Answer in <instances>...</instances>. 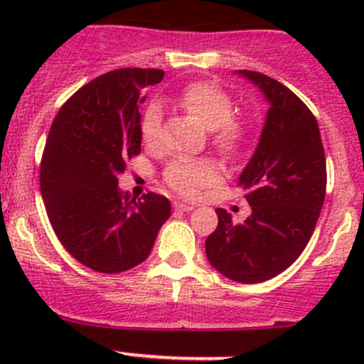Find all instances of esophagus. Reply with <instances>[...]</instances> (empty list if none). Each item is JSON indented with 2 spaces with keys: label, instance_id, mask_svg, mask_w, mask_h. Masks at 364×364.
<instances>
[{
  "label": "esophagus",
  "instance_id": "34e87169",
  "mask_svg": "<svg viewBox=\"0 0 364 364\" xmlns=\"http://www.w3.org/2000/svg\"><path fill=\"white\" fill-rule=\"evenodd\" d=\"M196 208V205H192V204H186V203H174V209L176 211H192V209Z\"/></svg>",
  "mask_w": 364,
  "mask_h": 364
}]
</instances>
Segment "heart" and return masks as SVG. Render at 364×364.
<instances>
[{
	"instance_id": "obj_1",
	"label": "heart",
	"mask_w": 364,
	"mask_h": 364,
	"mask_svg": "<svg viewBox=\"0 0 364 364\" xmlns=\"http://www.w3.org/2000/svg\"><path fill=\"white\" fill-rule=\"evenodd\" d=\"M176 105L190 116L197 117L208 130L213 142L222 151L230 153L241 144L245 127L230 119L234 104L227 93L209 82H193L183 87L176 97ZM161 112L159 105H149L141 121L142 141L148 146L160 142ZM218 179V167L205 159H178L165 168V181L183 196H196L200 188Z\"/></svg>"
}]
</instances>
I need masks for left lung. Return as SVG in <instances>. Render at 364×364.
Masks as SVG:
<instances>
[{"mask_svg":"<svg viewBox=\"0 0 364 364\" xmlns=\"http://www.w3.org/2000/svg\"><path fill=\"white\" fill-rule=\"evenodd\" d=\"M267 102L260 139L237 186L252 213L245 222L218 208L205 240L209 264L240 284H259L287 269L314 234L326 196V156L317 119L287 86L236 70Z\"/></svg>","mask_w":364,"mask_h":364,"instance_id":"1","label":"left lung"}]
</instances>
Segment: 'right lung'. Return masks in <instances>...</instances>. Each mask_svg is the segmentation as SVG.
I'll use <instances>...</instances> for the list:
<instances>
[{
	"instance_id": "obj_1",
	"label": "right lung",
	"mask_w": 364,
	"mask_h": 364,
	"mask_svg": "<svg viewBox=\"0 0 364 364\" xmlns=\"http://www.w3.org/2000/svg\"><path fill=\"white\" fill-rule=\"evenodd\" d=\"M155 68H121L80 87L50 127L40 167L49 222L67 252L98 273H121L148 259L171 216L167 197L135 199L119 188L124 161L141 153L144 90Z\"/></svg>"
}]
</instances>
